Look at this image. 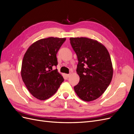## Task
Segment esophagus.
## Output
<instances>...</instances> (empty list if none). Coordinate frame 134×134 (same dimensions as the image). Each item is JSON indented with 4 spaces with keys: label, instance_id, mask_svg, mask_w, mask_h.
<instances>
[{
    "label": "esophagus",
    "instance_id": "obj_1",
    "mask_svg": "<svg viewBox=\"0 0 134 134\" xmlns=\"http://www.w3.org/2000/svg\"><path fill=\"white\" fill-rule=\"evenodd\" d=\"M70 74H66V77L68 78H69V77L70 76Z\"/></svg>",
    "mask_w": 134,
    "mask_h": 134
}]
</instances>
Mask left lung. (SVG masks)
Instances as JSON below:
<instances>
[{"instance_id":"left-lung-1","label":"left lung","mask_w":134,"mask_h":134,"mask_svg":"<svg viewBox=\"0 0 134 134\" xmlns=\"http://www.w3.org/2000/svg\"><path fill=\"white\" fill-rule=\"evenodd\" d=\"M71 47L78 60L76 72L79 83L74 87L80 99L87 102L102 95L110 84L113 68L107 48L96 40L86 37H71Z\"/></svg>"}]
</instances>
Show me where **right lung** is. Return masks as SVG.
<instances>
[{
  "label": "right lung",
  "instance_id": "right-lung-1",
  "mask_svg": "<svg viewBox=\"0 0 134 134\" xmlns=\"http://www.w3.org/2000/svg\"><path fill=\"white\" fill-rule=\"evenodd\" d=\"M65 38L48 37L38 40L28 48L22 61L21 76L31 94L40 100L53 96L63 82L56 58Z\"/></svg>",
  "mask_w": 134,
  "mask_h": 134
}]
</instances>
